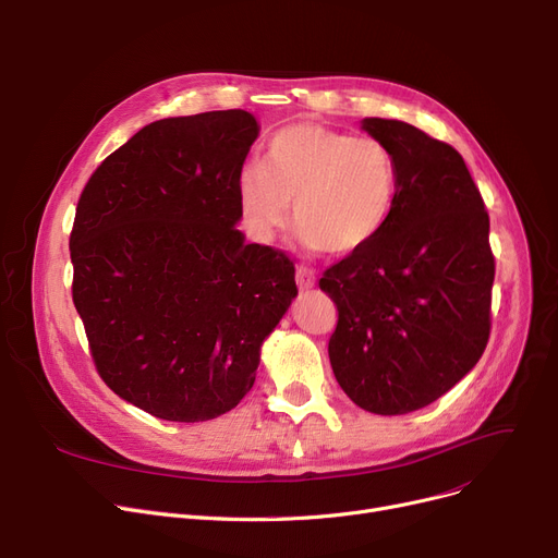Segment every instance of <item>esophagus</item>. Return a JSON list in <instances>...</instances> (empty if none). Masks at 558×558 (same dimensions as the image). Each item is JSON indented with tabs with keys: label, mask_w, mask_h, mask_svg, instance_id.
Returning <instances> with one entry per match:
<instances>
[{
	"label": "esophagus",
	"mask_w": 558,
	"mask_h": 558,
	"mask_svg": "<svg viewBox=\"0 0 558 558\" xmlns=\"http://www.w3.org/2000/svg\"><path fill=\"white\" fill-rule=\"evenodd\" d=\"M294 279H298L300 290H308V288L315 286V275L308 268H298V272H294Z\"/></svg>",
	"instance_id": "1"
}]
</instances>
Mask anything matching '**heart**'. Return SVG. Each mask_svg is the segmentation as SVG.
I'll return each mask as SVG.
<instances>
[{
    "label": "heart",
    "mask_w": 558,
    "mask_h": 558,
    "mask_svg": "<svg viewBox=\"0 0 558 558\" xmlns=\"http://www.w3.org/2000/svg\"><path fill=\"white\" fill-rule=\"evenodd\" d=\"M399 161L378 137H351L317 123L281 128L264 167L239 175V207L250 234L268 241L290 218L308 250L349 256L372 245L395 214Z\"/></svg>",
    "instance_id": "1"
}]
</instances>
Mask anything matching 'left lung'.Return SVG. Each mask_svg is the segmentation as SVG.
Wrapping results in <instances>:
<instances>
[{"label":"left lung","mask_w":558,"mask_h":558,"mask_svg":"<svg viewBox=\"0 0 558 558\" xmlns=\"http://www.w3.org/2000/svg\"><path fill=\"white\" fill-rule=\"evenodd\" d=\"M399 161L383 234L319 279L338 306L329 340L344 395L374 414L430 405L482 357L496 258L488 214L462 155L397 119H365Z\"/></svg>","instance_id":"left-lung-1"}]
</instances>
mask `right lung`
<instances>
[{"label":"right lung","mask_w":558,"mask_h":558,"mask_svg":"<svg viewBox=\"0 0 558 558\" xmlns=\"http://www.w3.org/2000/svg\"><path fill=\"white\" fill-rule=\"evenodd\" d=\"M256 137L245 110L159 119L81 193L72 298L92 360L114 395L157 418L195 423L236 408L298 294L292 260L236 229Z\"/></svg>","instance_id":"add662e5"}]
</instances>
